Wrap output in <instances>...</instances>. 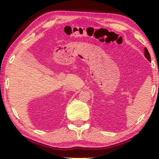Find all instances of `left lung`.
Returning <instances> with one entry per match:
<instances>
[{
  "mask_svg": "<svg viewBox=\"0 0 159 159\" xmlns=\"http://www.w3.org/2000/svg\"><path fill=\"white\" fill-rule=\"evenodd\" d=\"M144 57H146L149 61H151V57H150L149 52V51L147 50L146 48H144Z\"/></svg>",
  "mask_w": 159,
  "mask_h": 159,
  "instance_id": "1",
  "label": "left lung"
}]
</instances>
